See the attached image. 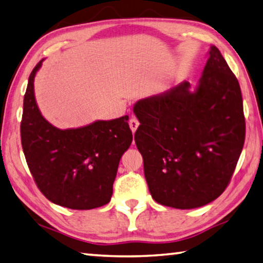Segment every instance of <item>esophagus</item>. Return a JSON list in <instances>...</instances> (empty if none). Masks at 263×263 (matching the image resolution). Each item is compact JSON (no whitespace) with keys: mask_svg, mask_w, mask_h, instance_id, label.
I'll return each instance as SVG.
<instances>
[{"mask_svg":"<svg viewBox=\"0 0 263 263\" xmlns=\"http://www.w3.org/2000/svg\"><path fill=\"white\" fill-rule=\"evenodd\" d=\"M138 126H140V122H138L137 119L132 118L130 120H129V127H130V129H132V132H133V134L136 132Z\"/></svg>","mask_w":263,"mask_h":263,"instance_id":"obj_1","label":"esophagus"}]
</instances>
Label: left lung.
Instances as JSON below:
<instances>
[{"label": "left lung", "instance_id": "obj_1", "mask_svg": "<svg viewBox=\"0 0 263 263\" xmlns=\"http://www.w3.org/2000/svg\"><path fill=\"white\" fill-rule=\"evenodd\" d=\"M190 88L183 81L133 108L151 196L180 210L210 204L226 190L245 141L239 83L215 46L196 89Z\"/></svg>", "mask_w": 263, "mask_h": 263}]
</instances>
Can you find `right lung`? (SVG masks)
<instances>
[{
	"instance_id": "1",
	"label": "right lung",
	"mask_w": 263,
	"mask_h": 263,
	"mask_svg": "<svg viewBox=\"0 0 263 263\" xmlns=\"http://www.w3.org/2000/svg\"><path fill=\"white\" fill-rule=\"evenodd\" d=\"M28 78L21 125L22 145L29 171L44 196L71 210H92L111 200L119 161L133 142L129 117L96 120L59 129L39 110L34 79Z\"/></svg>"
}]
</instances>
